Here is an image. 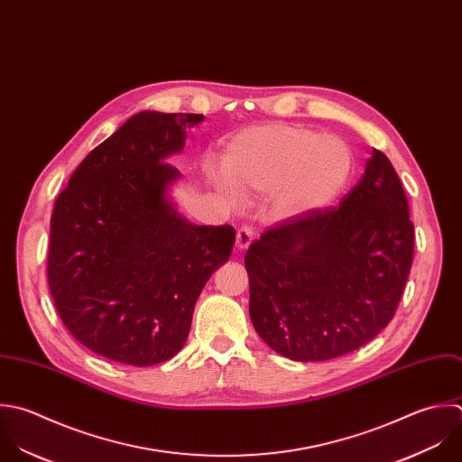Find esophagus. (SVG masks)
<instances>
[{
  "mask_svg": "<svg viewBox=\"0 0 462 462\" xmlns=\"http://www.w3.org/2000/svg\"><path fill=\"white\" fill-rule=\"evenodd\" d=\"M252 241H254V230H252V226L243 225V226L237 230V239H236L237 248H239V250H246Z\"/></svg>",
  "mask_w": 462,
  "mask_h": 462,
  "instance_id": "esophagus-1",
  "label": "esophagus"
}]
</instances>
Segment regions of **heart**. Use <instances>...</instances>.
Instances as JSON below:
<instances>
[{
  "instance_id": "b5f03b06",
  "label": "heart",
  "mask_w": 462,
  "mask_h": 462,
  "mask_svg": "<svg viewBox=\"0 0 462 462\" xmlns=\"http://www.w3.org/2000/svg\"><path fill=\"white\" fill-rule=\"evenodd\" d=\"M353 151L338 136L295 124H266L237 133L221 156L214 183L237 203L268 194L272 214L299 217L329 205L349 183Z\"/></svg>"
}]
</instances>
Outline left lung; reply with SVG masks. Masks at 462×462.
<instances>
[{
	"label": "left lung",
	"instance_id": "left-lung-1",
	"mask_svg": "<svg viewBox=\"0 0 462 462\" xmlns=\"http://www.w3.org/2000/svg\"><path fill=\"white\" fill-rule=\"evenodd\" d=\"M414 259L409 201L378 149L338 207L279 221L245 266L259 337L295 362H326L371 342L393 320Z\"/></svg>",
	"mask_w": 462,
	"mask_h": 462
}]
</instances>
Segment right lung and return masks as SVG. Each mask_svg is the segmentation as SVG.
<instances>
[{"instance_id": "add662e5", "label": "right lung", "mask_w": 462, "mask_h": 462, "mask_svg": "<svg viewBox=\"0 0 462 462\" xmlns=\"http://www.w3.org/2000/svg\"><path fill=\"white\" fill-rule=\"evenodd\" d=\"M203 115L142 111L97 145L57 196L48 286L69 335L113 362L147 367L185 344L196 300L228 261L230 225H192L167 198V160Z\"/></svg>"}]
</instances>
